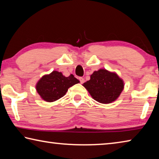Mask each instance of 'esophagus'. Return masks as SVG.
<instances>
[{
    "label": "esophagus",
    "instance_id": "1",
    "mask_svg": "<svg viewBox=\"0 0 159 159\" xmlns=\"http://www.w3.org/2000/svg\"><path fill=\"white\" fill-rule=\"evenodd\" d=\"M79 80H80V83H81V84H83V83L85 82V79H83V77H80V78H79Z\"/></svg>",
    "mask_w": 159,
    "mask_h": 159
}]
</instances>
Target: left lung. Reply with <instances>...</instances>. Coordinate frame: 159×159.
Returning <instances> with one entry per match:
<instances>
[{"label":"left lung","instance_id":"1","mask_svg":"<svg viewBox=\"0 0 159 159\" xmlns=\"http://www.w3.org/2000/svg\"><path fill=\"white\" fill-rule=\"evenodd\" d=\"M83 85L95 100L102 104H109L119 97L124 83L116 73L102 69L94 71L90 79Z\"/></svg>","mask_w":159,"mask_h":159}]
</instances>
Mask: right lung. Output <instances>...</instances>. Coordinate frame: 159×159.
I'll return each mask as SVG.
<instances>
[{"instance_id":"right-lung-1","label":"right lung","mask_w":159,"mask_h":159,"mask_svg":"<svg viewBox=\"0 0 159 159\" xmlns=\"http://www.w3.org/2000/svg\"><path fill=\"white\" fill-rule=\"evenodd\" d=\"M79 80L71 74L68 77L61 72L54 71L43 76L36 84V90L43 100L49 102L57 100L65 95L69 88Z\"/></svg>"}]
</instances>
